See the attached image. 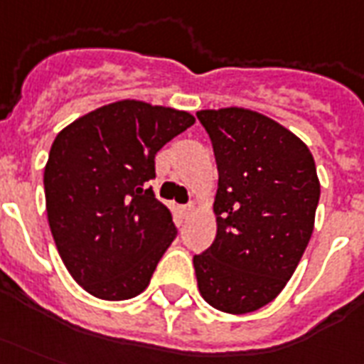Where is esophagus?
Instances as JSON below:
<instances>
[{
	"label": "esophagus",
	"instance_id": "obj_1",
	"mask_svg": "<svg viewBox=\"0 0 364 364\" xmlns=\"http://www.w3.org/2000/svg\"><path fill=\"white\" fill-rule=\"evenodd\" d=\"M193 208H195V206H193V204H183V206H181V208H179V210H181V214H183V216H187V214H189V212H193Z\"/></svg>",
	"mask_w": 364,
	"mask_h": 364
}]
</instances>
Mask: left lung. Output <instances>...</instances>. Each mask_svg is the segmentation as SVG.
<instances>
[{
	"label": "left lung",
	"instance_id": "obj_1",
	"mask_svg": "<svg viewBox=\"0 0 364 364\" xmlns=\"http://www.w3.org/2000/svg\"><path fill=\"white\" fill-rule=\"evenodd\" d=\"M218 166L214 243L195 255L204 301L231 314L278 297L314 228L320 183L311 150L291 131L243 107L203 109Z\"/></svg>",
	"mask_w": 364,
	"mask_h": 364
}]
</instances>
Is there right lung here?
Instances as JSON below:
<instances>
[{"label":"right lung","instance_id":"obj_1","mask_svg":"<svg viewBox=\"0 0 364 364\" xmlns=\"http://www.w3.org/2000/svg\"><path fill=\"white\" fill-rule=\"evenodd\" d=\"M193 123L187 112L123 100L55 136L44 171L48 222L63 264L94 297H136L177 237L146 183L158 150Z\"/></svg>","mask_w":364,"mask_h":364}]
</instances>
